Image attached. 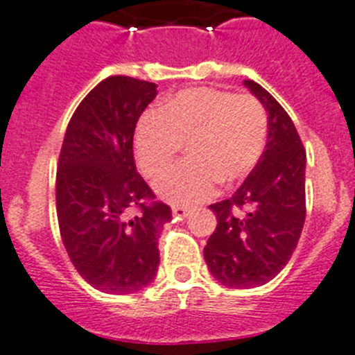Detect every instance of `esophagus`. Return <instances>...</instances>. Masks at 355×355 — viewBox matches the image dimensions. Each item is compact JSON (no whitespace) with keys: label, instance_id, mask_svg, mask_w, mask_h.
Listing matches in <instances>:
<instances>
[{"label":"esophagus","instance_id":"34e87169","mask_svg":"<svg viewBox=\"0 0 355 355\" xmlns=\"http://www.w3.org/2000/svg\"><path fill=\"white\" fill-rule=\"evenodd\" d=\"M189 214H190L189 208H184V207L172 208V215H174V217H178V219H183V217H187Z\"/></svg>","mask_w":355,"mask_h":355}]
</instances>
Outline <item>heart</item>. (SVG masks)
Returning a JSON list of instances; mask_svg holds the SVG:
<instances>
[{"label":"heart","instance_id":"1","mask_svg":"<svg viewBox=\"0 0 355 355\" xmlns=\"http://www.w3.org/2000/svg\"><path fill=\"white\" fill-rule=\"evenodd\" d=\"M268 144V113L251 95L192 87L145 113L135 129V157L148 178L165 172L183 148L187 162L156 181V192L174 205L208 199L217 183L251 174Z\"/></svg>","mask_w":355,"mask_h":355}]
</instances>
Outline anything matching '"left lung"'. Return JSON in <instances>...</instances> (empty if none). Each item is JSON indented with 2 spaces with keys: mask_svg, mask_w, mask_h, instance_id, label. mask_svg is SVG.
Returning a JSON list of instances; mask_svg holds the SVG:
<instances>
[{
  "mask_svg": "<svg viewBox=\"0 0 355 355\" xmlns=\"http://www.w3.org/2000/svg\"><path fill=\"white\" fill-rule=\"evenodd\" d=\"M244 86L268 111L260 162L230 199L210 205L217 228L205 260L220 284L259 287L289 262L305 223V148L286 109L253 80Z\"/></svg>",
  "mask_w": 355,
  "mask_h": 355,
  "instance_id": "8db88e82",
  "label": "left lung"
}]
</instances>
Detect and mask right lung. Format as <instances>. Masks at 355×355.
Listing matches in <instances>:
<instances>
[{"mask_svg":"<svg viewBox=\"0 0 355 355\" xmlns=\"http://www.w3.org/2000/svg\"><path fill=\"white\" fill-rule=\"evenodd\" d=\"M156 87L123 75L104 78L75 109L59 154L55 201L62 244L78 275L111 295H131L154 280L157 239L172 219L132 156L136 123Z\"/></svg>","mask_w":355,"mask_h":355,"instance_id":"obj_1","label":"right lung"}]
</instances>
